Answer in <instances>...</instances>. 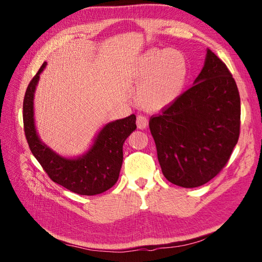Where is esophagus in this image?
Wrapping results in <instances>:
<instances>
[{
  "label": "esophagus",
  "instance_id": "obj_1",
  "mask_svg": "<svg viewBox=\"0 0 262 262\" xmlns=\"http://www.w3.org/2000/svg\"><path fill=\"white\" fill-rule=\"evenodd\" d=\"M137 125H138V128L141 130L146 129V126L148 125V119L143 115H139L137 117Z\"/></svg>",
  "mask_w": 262,
  "mask_h": 262
}]
</instances>
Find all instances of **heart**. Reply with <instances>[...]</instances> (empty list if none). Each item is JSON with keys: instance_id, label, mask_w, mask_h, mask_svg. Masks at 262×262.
<instances>
[{"instance_id": "1", "label": "heart", "mask_w": 262, "mask_h": 262, "mask_svg": "<svg viewBox=\"0 0 262 262\" xmlns=\"http://www.w3.org/2000/svg\"><path fill=\"white\" fill-rule=\"evenodd\" d=\"M133 73L138 81L143 80L138 92L140 104L157 110L180 95L187 78V62L178 50L150 49L141 55Z\"/></svg>"}]
</instances>
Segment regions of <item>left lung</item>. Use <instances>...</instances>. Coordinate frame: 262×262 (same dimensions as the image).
I'll return each mask as SVG.
<instances>
[{"label":"left lung","mask_w":262,"mask_h":262,"mask_svg":"<svg viewBox=\"0 0 262 262\" xmlns=\"http://www.w3.org/2000/svg\"><path fill=\"white\" fill-rule=\"evenodd\" d=\"M163 175L194 188L224 168L241 130V97L225 63L210 49L193 85L149 119Z\"/></svg>","instance_id":"obj_1"}]
</instances>
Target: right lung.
<instances>
[{"label": "right lung", "instance_id": "add662e5", "mask_svg": "<svg viewBox=\"0 0 262 262\" xmlns=\"http://www.w3.org/2000/svg\"><path fill=\"white\" fill-rule=\"evenodd\" d=\"M45 62L30 81L23 104L24 130L31 153L48 173L50 179L77 194L95 195L112 188L119 178L122 166V147L125 139L137 129V118L131 115L109 122L95 138L94 144L77 158L57 154L39 139L34 119V94Z\"/></svg>", "mask_w": 262, "mask_h": 262}]
</instances>
